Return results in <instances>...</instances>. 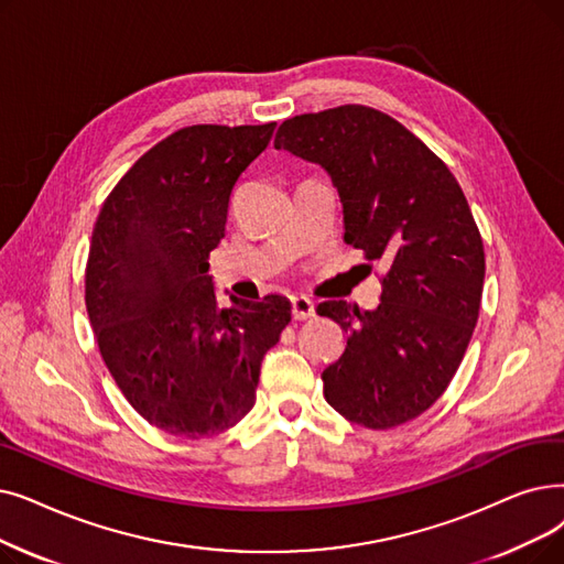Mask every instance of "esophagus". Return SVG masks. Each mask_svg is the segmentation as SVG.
<instances>
[{"label": "esophagus", "instance_id": "34e87169", "mask_svg": "<svg viewBox=\"0 0 564 564\" xmlns=\"http://www.w3.org/2000/svg\"><path fill=\"white\" fill-rule=\"evenodd\" d=\"M290 304H292V317H295V321H306V317L313 315V302L308 297H292Z\"/></svg>", "mask_w": 564, "mask_h": 564}]
</instances>
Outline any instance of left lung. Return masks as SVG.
Segmentation results:
<instances>
[{"instance_id": "8db88e82", "label": "left lung", "mask_w": 564, "mask_h": 564, "mask_svg": "<svg viewBox=\"0 0 564 564\" xmlns=\"http://www.w3.org/2000/svg\"><path fill=\"white\" fill-rule=\"evenodd\" d=\"M274 147L327 170L343 239L387 267L376 311L315 308L348 332L323 371L327 403L373 431L420 417L445 394L479 317L484 241L463 188L417 135L369 106L290 117Z\"/></svg>"}]
</instances>
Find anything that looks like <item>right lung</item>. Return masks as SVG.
I'll list each match as a JSON object with an SVG mask.
<instances>
[{
	"instance_id": "obj_1",
	"label": "right lung",
	"mask_w": 564,
	"mask_h": 564,
	"mask_svg": "<svg viewBox=\"0 0 564 564\" xmlns=\"http://www.w3.org/2000/svg\"><path fill=\"white\" fill-rule=\"evenodd\" d=\"M258 127H184L144 152L94 224L85 304L99 352L142 420L188 440L239 424L260 364L290 323V300L221 308L209 253L226 235L230 195L272 140Z\"/></svg>"
}]
</instances>
